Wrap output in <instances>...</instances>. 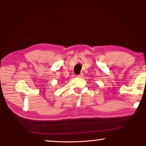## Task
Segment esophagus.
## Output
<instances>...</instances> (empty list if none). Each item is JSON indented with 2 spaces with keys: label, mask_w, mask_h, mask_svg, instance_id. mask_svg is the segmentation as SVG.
Instances as JSON below:
<instances>
[{
  "label": "esophagus",
  "mask_w": 146,
  "mask_h": 146,
  "mask_svg": "<svg viewBox=\"0 0 146 146\" xmlns=\"http://www.w3.org/2000/svg\"><path fill=\"white\" fill-rule=\"evenodd\" d=\"M76 76H77V77H78V78H82L83 77V74L80 73V74H79V75H78Z\"/></svg>",
  "instance_id": "obj_1"
}]
</instances>
